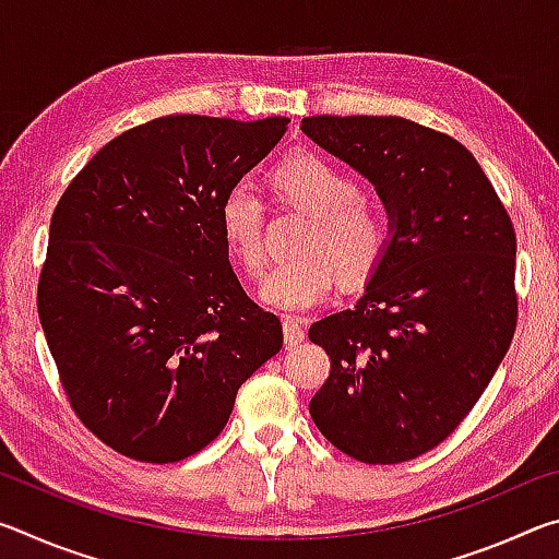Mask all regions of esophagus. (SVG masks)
Segmentation results:
<instances>
[{
  "label": "esophagus",
  "instance_id": "obj_1",
  "mask_svg": "<svg viewBox=\"0 0 559 559\" xmlns=\"http://www.w3.org/2000/svg\"><path fill=\"white\" fill-rule=\"evenodd\" d=\"M283 337H286V345H300L306 340V328H302L296 318L283 320Z\"/></svg>",
  "mask_w": 559,
  "mask_h": 559
}]
</instances>
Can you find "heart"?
I'll return each mask as SVG.
<instances>
[{
	"label": "heart",
	"instance_id": "obj_1",
	"mask_svg": "<svg viewBox=\"0 0 559 559\" xmlns=\"http://www.w3.org/2000/svg\"><path fill=\"white\" fill-rule=\"evenodd\" d=\"M283 202L310 214L298 259L278 263L263 281L261 298L283 313H306L335 290L340 273L349 283L370 278L392 241V216L359 179L313 150L283 157L271 173ZM266 206L257 189L236 182L219 202V231L231 257L251 273L266 269Z\"/></svg>",
	"mask_w": 559,
	"mask_h": 559
}]
</instances>
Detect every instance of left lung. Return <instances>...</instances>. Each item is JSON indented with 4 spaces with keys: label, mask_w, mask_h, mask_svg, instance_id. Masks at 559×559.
I'll return each mask as SVG.
<instances>
[{
    "label": "left lung",
    "mask_w": 559,
    "mask_h": 559,
    "mask_svg": "<svg viewBox=\"0 0 559 559\" xmlns=\"http://www.w3.org/2000/svg\"><path fill=\"white\" fill-rule=\"evenodd\" d=\"M300 128L370 179L392 216L365 296L308 330L330 355L310 416L357 461L416 459L466 419L513 340V222L447 132L396 116H313Z\"/></svg>",
    "instance_id": "left-lung-1"
}]
</instances>
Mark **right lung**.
<instances>
[{
  "label": "right lung",
  "mask_w": 559,
  "mask_h": 559,
  "mask_svg": "<svg viewBox=\"0 0 559 559\" xmlns=\"http://www.w3.org/2000/svg\"><path fill=\"white\" fill-rule=\"evenodd\" d=\"M286 126L155 118L100 147L56 204L39 320L71 409L122 456L202 451L283 345L231 269L219 202Z\"/></svg>",
  "instance_id": "1"
}]
</instances>
